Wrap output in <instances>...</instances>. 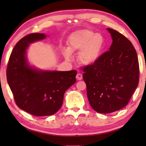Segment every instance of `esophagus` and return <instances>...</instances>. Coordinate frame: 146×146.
<instances>
[{
    "mask_svg": "<svg viewBox=\"0 0 146 146\" xmlns=\"http://www.w3.org/2000/svg\"><path fill=\"white\" fill-rule=\"evenodd\" d=\"M76 79L78 80H82V78H83V75H82L81 73H78L76 75Z\"/></svg>",
    "mask_w": 146,
    "mask_h": 146,
    "instance_id": "esophagus-1",
    "label": "esophagus"
}]
</instances>
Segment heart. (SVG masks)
<instances>
[{
	"mask_svg": "<svg viewBox=\"0 0 146 146\" xmlns=\"http://www.w3.org/2000/svg\"><path fill=\"white\" fill-rule=\"evenodd\" d=\"M104 42L101 34H94L88 29L80 30L71 36L68 50L63 51V55L67 60H71V53L80 51L78 56L80 63L89 66L95 63L100 56Z\"/></svg>",
	"mask_w": 146,
	"mask_h": 146,
	"instance_id": "b5f03b06",
	"label": "heart"
}]
</instances>
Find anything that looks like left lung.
<instances>
[{
  "label": "left lung",
  "mask_w": 146,
  "mask_h": 146,
  "mask_svg": "<svg viewBox=\"0 0 146 146\" xmlns=\"http://www.w3.org/2000/svg\"><path fill=\"white\" fill-rule=\"evenodd\" d=\"M107 30L112 39L109 51L83 69L90 105L101 113L113 112L127 105L139 78L138 58L131 42L115 30Z\"/></svg>",
  "instance_id": "left-lung-1"
}]
</instances>
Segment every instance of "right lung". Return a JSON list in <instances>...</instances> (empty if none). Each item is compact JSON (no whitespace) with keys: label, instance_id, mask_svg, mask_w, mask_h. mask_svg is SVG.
I'll return each instance as SVG.
<instances>
[{"label":"right lung","instance_id":"right-lung-1","mask_svg":"<svg viewBox=\"0 0 146 146\" xmlns=\"http://www.w3.org/2000/svg\"><path fill=\"white\" fill-rule=\"evenodd\" d=\"M46 38L44 33H33L19 41L11 54L7 80L15 103L33 115L54 114L61 107L65 92L76 82V70H42L31 66L27 58L30 44Z\"/></svg>","mask_w":146,"mask_h":146}]
</instances>
